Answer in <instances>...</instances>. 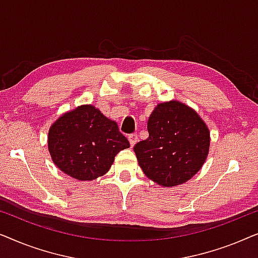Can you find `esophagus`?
<instances>
[{"label": "esophagus", "instance_id": "esophagus-1", "mask_svg": "<svg viewBox=\"0 0 258 258\" xmlns=\"http://www.w3.org/2000/svg\"><path fill=\"white\" fill-rule=\"evenodd\" d=\"M128 140L130 142V146L134 147L135 146V143L137 142V140H139V137H137V134H132V135L128 136Z\"/></svg>", "mask_w": 258, "mask_h": 258}]
</instances>
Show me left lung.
Masks as SVG:
<instances>
[{
  "label": "left lung",
  "instance_id": "1",
  "mask_svg": "<svg viewBox=\"0 0 258 258\" xmlns=\"http://www.w3.org/2000/svg\"><path fill=\"white\" fill-rule=\"evenodd\" d=\"M149 137L134 147L146 176L162 186L182 184L202 168L210 133L199 114L178 101L157 104L148 119Z\"/></svg>",
  "mask_w": 258,
  "mask_h": 258
}]
</instances>
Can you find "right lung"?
<instances>
[{
    "mask_svg": "<svg viewBox=\"0 0 258 258\" xmlns=\"http://www.w3.org/2000/svg\"><path fill=\"white\" fill-rule=\"evenodd\" d=\"M129 141L111 121L94 107L80 105L50 126L48 149L59 170L80 181H91L108 172Z\"/></svg>",
    "mask_w": 258,
    "mask_h": 258,
    "instance_id": "right-lung-1",
    "label": "right lung"
}]
</instances>
